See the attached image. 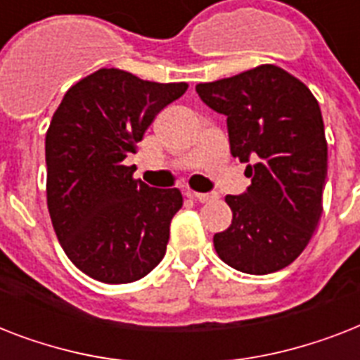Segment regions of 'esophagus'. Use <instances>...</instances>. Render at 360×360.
<instances>
[{
  "instance_id": "esophagus-1",
  "label": "esophagus",
  "mask_w": 360,
  "mask_h": 360,
  "mask_svg": "<svg viewBox=\"0 0 360 360\" xmlns=\"http://www.w3.org/2000/svg\"><path fill=\"white\" fill-rule=\"evenodd\" d=\"M188 196L191 198H194V200H196V202H200V203H207V202H211V200H214V194H203V192H188Z\"/></svg>"
}]
</instances>
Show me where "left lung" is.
<instances>
[{"label":"left lung","instance_id":"1","mask_svg":"<svg viewBox=\"0 0 360 360\" xmlns=\"http://www.w3.org/2000/svg\"><path fill=\"white\" fill-rule=\"evenodd\" d=\"M209 108L228 117L231 155L252 162V185L226 196L233 219L214 233L219 257L248 274L288 267L314 236L323 211L327 140L312 91L276 65L198 84Z\"/></svg>","mask_w":360,"mask_h":360}]
</instances>
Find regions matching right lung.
<instances>
[{
	"label": "right lung",
	"mask_w": 360,
	"mask_h": 360,
	"mask_svg": "<svg viewBox=\"0 0 360 360\" xmlns=\"http://www.w3.org/2000/svg\"><path fill=\"white\" fill-rule=\"evenodd\" d=\"M188 89L98 69L65 93L46 130V203L59 245L104 284L143 278L166 254L179 188H151L124 166L155 115Z\"/></svg>",
	"instance_id": "obj_1"
}]
</instances>
